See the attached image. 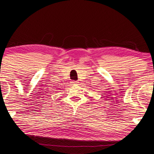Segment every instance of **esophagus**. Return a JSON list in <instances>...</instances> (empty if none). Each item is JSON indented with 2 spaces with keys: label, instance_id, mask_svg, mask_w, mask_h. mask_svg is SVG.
I'll return each instance as SVG.
<instances>
[{
  "label": "esophagus",
  "instance_id": "obj_1",
  "mask_svg": "<svg viewBox=\"0 0 154 154\" xmlns=\"http://www.w3.org/2000/svg\"><path fill=\"white\" fill-rule=\"evenodd\" d=\"M71 83H72V85H76V84L78 83V82H77V81H72V82H71Z\"/></svg>",
  "mask_w": 154,
  "mask_h": 154
}]
</instances>
